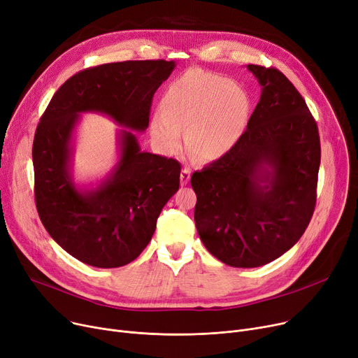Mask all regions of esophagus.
<instances>
[{
	"mask_svg": "<svg viewBox=\"0 0 358 358\" xmlns=\"http://www.w3.org/2000/svg\"><path fill=\"white\" fill-rule=\"evenodd\" d=\"M190 176H192V171L189 168H184L181 174H180V181H181V185H187L190 181Z\"/></svg>",
	"mask_w": 358,
	"mask_h": 358,
	"instance_id": "34e87169",
	"label": "esophagus"
}]
</instances>
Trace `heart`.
I'll return each instance as SVG.
<instances>
[{
	"label": "heart",
	"mask_w": 358,
	"mask_h": 358,
	"mask_svg": "<svg viewBox=\"0 0 358 358\" xmlns=\"http://www.w3.org/2000/svg\"><path fill=\"white\" fill-rule=\"evenodd\" d=\"M251 113L248 92L220 75L189 69L169 84L152 134L166 154H176L184 142L203 161L227 155L241 139Z\"/></svg>",
	"instance_id": "obj_1"
}]
</instances>
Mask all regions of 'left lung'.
Wrapping results in <instances>:
<instances>
[{"label":"left lung","instance_id":"1","mask_svg":"<svg viewBox=\"0 0 358 358\" xmlns=\"http://www.w3.org/2000/svg\"><path fill=\"white\" fill-rule=\"evenodd\" d=\"M247 68L261 85L247 130L192 177L203 245L238 268L268 264L303 235L321 164L317 126L294 85L278 69Z\"/></svg>","mask_w":358,"mask_h":358}]
</instances>
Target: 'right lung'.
I'll list each match as a JSON object with an SVG mask.
<instances>
[{
    "mask_svg": "<svg viewBox=\"0 0 358 358\" xmlns=\"http://www.w3.org/2000/svg\"><path fill=\"white\" fill-rule=\"evenodd\" d=\"M174 61H126L84 69L55 92L33 142L34 197L43 227L69 255L97 268H116L139 257L157 219L180 187V164L142 150L155 91ZM84 112L124 127L120 159L96 183L73 178L74 130Z\"/></svg>",
    "mask_w": 358,
    "mask_h": 358,
    "instance_id": "1",
    "label": "right lung"
}]
</instances>
